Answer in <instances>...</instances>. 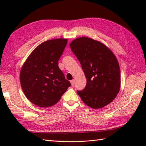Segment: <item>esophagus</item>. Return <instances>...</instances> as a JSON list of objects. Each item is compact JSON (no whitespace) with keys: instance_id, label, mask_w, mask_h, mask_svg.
Here are the masks:
<instances>
[{"instance_id":"34e87169","label":"esophagus","mask_w":146,"mask_h":146,"mask_svg":"<svg viewBox=\"0 0 146 146\" xmlns=\"http://www.w3.org/2000/svg\"><path fill=\"white\" fill-rule=\"evenodd\" d=\"M71 85H72L73 86L75 85V80H71Z\"/></svg>"}]
</instances>
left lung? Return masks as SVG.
Instances as JSON below:
<instances>
[{
	"mask_svg": "<svg viewBox=\"0 0 146 146\" xmlns=\"http://www.w3.org/2000/svg\"><path fill=\"white\" fill-rule=\"evenodd\" d=\"M86 78L85 88L77 94L94 109L103 108L116 97L120 88V70L115 56L100 41L80 37L70 43Z\"/></svg>",
	"mask_w": 146,
	"mask_h": 146,
	"instance_id": "obj_1",
	"label": "left lung"
}]
</instances>
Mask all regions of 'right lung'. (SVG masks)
<instances>
[{"instance_id": "1", "label": "right lung", "mask_w": 146, "mask_h": 146, "mask_svg": "<svg viewBox=\"0 0 146 146\" xmlns=\"http://www.w3.org/2000/svg\"><path fill=\"white\" fill-rule=\"evenodd\" d=\"M67 39L43 42L34 49L24 62L20 72L22 89L28 100L40 107L57 104L71 86L58 66V61Z\"/></svg>"}]
</instances>
